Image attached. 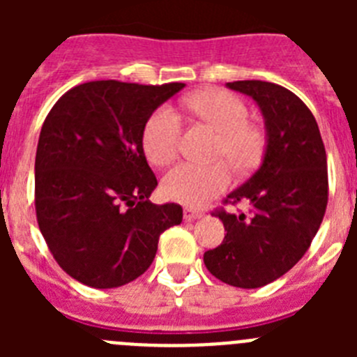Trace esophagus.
<instances>
[{
	"mask_svg": "<svg viewBox=\"0 0 357 357\" xmlns=\"http://www.w3.org/2000/svg\"><path fill=\"white\" fill-rule=\"evenodd\" d=\"M204 216V211L193 209V207H185L184 209V220L191 222V220H198V218Z\"/></svg>",
	"mask_w": 357,
	"mask_h": 357,
	"instance_id": "34e87169",
	"label": "esophagus"
}]
</instances>
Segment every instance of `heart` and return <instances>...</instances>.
I'll return each mask as SVG.
<instances>
[{
  "instance_id": "1",
  "label": "heart",
  "mask_w": 357,
  "mask_h": 357,
  "mask_svg": "<svg viewBox=\"0 0 357 357\" xmlns=\"http://www.w3.org/2000/svg\"><path fill=\"white\" fill-rule=\"evenodd\" d=\"M188 109L220 134L216 157H225L236 172L247 173L259 164L264 151V132L248 123V107L232 93L220 89L202 91L185 100ZM182 119L175 109L164 105L148 118L143 130V148L148 160L157 166L173 162L178 153ZM230 184L225 162L200 166L182 162L164 176L162 191L184 206H204L223 193Z\"/></svg>"
}]
</instances>
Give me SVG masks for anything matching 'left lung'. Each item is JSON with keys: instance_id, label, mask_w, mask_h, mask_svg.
<instances>
[{"instance_id": "obj_1", "label": "left lung", "mask_w": 357, "mask_h": 357, "mask_svg": "<svg viewBox=\"0 0 357 357\" xmlns=\"http://www.w3.org/2000/svg\"><path fill=\"white\" fill-rule=\"evenodd\" d=\"M259 105L266 150L257 172L223 204L248 200L250 218L216 209L227 234L204 254L207 270L236 288L266 286L291 270L317 236L329 200L326 146L301 98L261 80L229 82Z\"/></svg>"}]
</instances>
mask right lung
Returning <instances> with one entry per match:
<instances>
[{"mask_svg": "<svg viewBox=\"0 0 357 357\" xmlns=\"http://www.w3.org/2000/svg\"><path fill=\"white\" fill-rule=\"evenodd\" d=\"M184 87L118 80L80 84L59 98L40 128L36 213L68 275L118 288L143 275L159 236L182 222L178 204H151L157 178L143 151L153 110Z\"/></svg>", "mask_w": 357, "mask_h": 357, "instance_id": "add662e5", "label": "right lung"}]
</instances>
